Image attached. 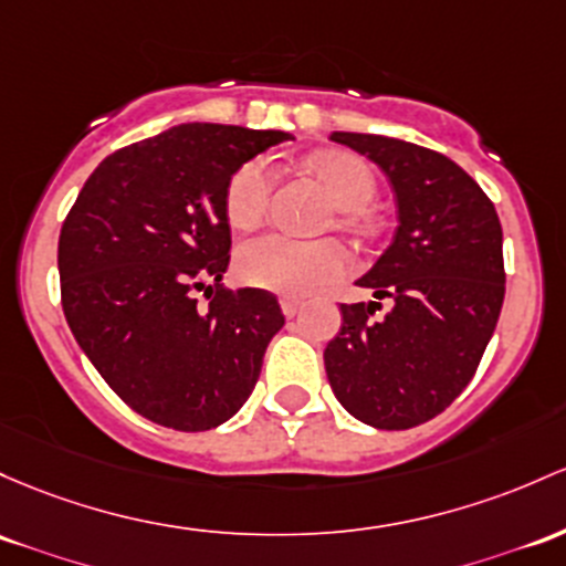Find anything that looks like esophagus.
<instances>
[{
	"instance_id": "34e87169",
	"label": "esophagus",
	"mask_w": 566,
	"mask_h": 566,
	"mask_svg": "<svg viewBox=\"0 0 566 566\" xmlns=\"http://www.w3.org/2000/svg\"><path fill=\"white\" fill-rule=\"evenodd\" d=\"M279 303H282V312L287 319H293V316L301 312V301H295V297H282Z\"/></svg>"
}]
</instances>
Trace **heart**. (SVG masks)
<instances>
[{"label": "heart", "instance_id": "obj_1", "mask_svg": "<svg viewBox=\"0 0 566 566\" xmlns=\"http://www.w3.org/2000/svg\"><path fill=\"white\" fill-rule=\"evenodd\" d=\"M306 171L335 203V222L346 231L370 228L365 212L376 196V174L368 160L352 153H319L306 160ZM273 171L265 160H247L226 188V217L235 231H252L269 212ZM235 271L250 287L287 297H306L352 271V258L335 239H293L263 233L244 241L235 254Z\"/></svg>", "mask_w": 566, "mask_h": 566}]
</instances>
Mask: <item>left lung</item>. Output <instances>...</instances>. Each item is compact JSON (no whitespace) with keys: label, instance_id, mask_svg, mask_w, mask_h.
<instances>
[{"label":"left lung","instance_id":"left-lung-1","mask_svg":"<svg viewBox=\"0 0 566 566\" xmlns=\"http://www.w3.org/2000/svg\"><path fill=\"white\" fill-rule=\"evenodd\" d=\"M331 139L387 174L400 226L357 279L376 301L340 306V331L325 349L327 381L354 419L408 430L446 411L486 352L505 297L500 217L446 155L378 134ZM384 296L394 308L370 321Z\"/></svg>","mask_w":566,"mask_h":566}]
</instances>
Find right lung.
<instances>
[{
	"label": "right lung",
	"mask_w": 566,
	"mask_h": 566,
	"mask_svg": "<svg viewBox=\"0 0 566 566\" xmlns=\"http://www.w3.org/2000/svg\"><path fill=\"white\" fill-rule=\"evenodd\" d=\"M287 139L182 123L107 155L66 214L59 273L70 331L112 392L155 424L212 430L258 384L284 314L265 290L220 284L231 260L226 188Z\"/></svg>",
	"instance_id": "add662e5"
}]
</instances>
